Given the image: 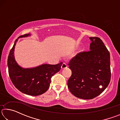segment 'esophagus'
Listing matches in <instances>:
<instances>
[{
	"label": "esophagus",
	"instance_id": "1",
	"mask_svg": "<svg viewBox=\"0 0 120 120\" xmlns=\"http://www.w3.org/2000/svg\"><path fill=\"white\" fill-rule=\"evenodd\" d=\"M67 68V64H65V63H63V64L61 66V68L62 69H66Z\"/></svg>",
	"mask_w": 120,
	"mask_h": 120
}]
</instances>
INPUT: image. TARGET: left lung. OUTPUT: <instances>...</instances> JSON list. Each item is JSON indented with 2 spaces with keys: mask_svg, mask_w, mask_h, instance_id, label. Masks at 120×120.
<instances>
[{
  "mask_svg": "<svg viewBox=\"0 0 120 120\" xmlns=\"http://www.w3.org/2000/svg\"><path fill=\"white\" fill-rule=\"evenodd\" d=\"M88 52H82L69 63L72 75L68 88L78 98L90 99L100 95L111 80L110 54L99 38L90 37Z\"/></svg>",
  "mask_w": 120,
  "mask_h": 120,
  "instance_id": "1",
  "label": "left lung"
}]
</instances>
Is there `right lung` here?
I'll return each mask as SVG.
<instances>
[{
	"instance_id": "add662e5",
	"label": "right lung",
	"mask_w": 120,
	"mask_h": 120,
	"mask_svg": "<svg viewBox=\"0 0 120 120\" xmlns=\"http://www.w3.org/2000/svg\"><path fill=\"white\" fill-rule=\"evenodd\" d=\"M30 36L31 34H26L20 36L15 40L8 58V68L10 78L16 88L24 94L38 96L48 90L51 78L60 70L62 62L57 64H42L30 68L20 66L14 56L15 45L19 38Z\"/></svg>"
}]
</instances>
